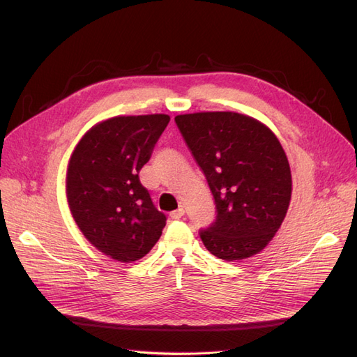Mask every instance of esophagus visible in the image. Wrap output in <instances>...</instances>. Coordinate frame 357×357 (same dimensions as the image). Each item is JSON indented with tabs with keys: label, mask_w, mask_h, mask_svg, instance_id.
I'll return each mask as SVG.
<instances>
[{
	"label": "esophagus",
	"mask_w": 357,
	"mask_h": 357,
	"mask_svg": "<svg viewBox=\"0 0 357 357\" xmlns=\"http://www.w3.org/2000/svg\"><path fill=\"white\" fill-rule=\"evenodd\" d=\"M183 215H185V210H183V208L180 207V208H177L176 211H172V213L169 214V218H171V219H174V220H177V219H181Z\"/></svg>",
	"instance_id": "obj_1"
}]
</instances>
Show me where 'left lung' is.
<instances>
[{
	"label": "left lung",
	"instance_id": "obj_1",
	"mask_svg": "<svg viewBox=\"0 0 357 357\" xmlns=\"http://www.w3.org/2000/svg\"><path fill=\"white\" fill-rule=\"evenodd\" d=\"M174 121L215 204V220L199 231L205 248L228 262L259 253L282 226L291 195L289 160L277 137L256 119L232 112Z\"/></svg>",
	"mask_w": 357,
	"mask_h": 357
}]
</instances>
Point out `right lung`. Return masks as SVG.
Instances as JSON below:
<instances>
[{"label": "right lung", "instance_id": "1", "mask_svg": "<svg viewBox=\"0 0 357 357\" xmlns=\"http://www.w3.org/2000/svg\"><path fill=\"white\" fill-rule=\"evenodd\" d=\"M169 122L167 114L117 116L95 125L71 155L67 198L88 241L121 262L146 256L165 228L138 172Z\"/></svg>", "mask_w": 357, "mask_h": 357}]
</instances>
